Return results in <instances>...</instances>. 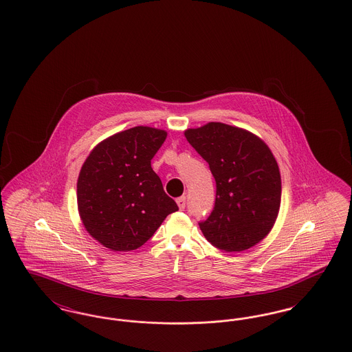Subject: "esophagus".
I'll return each instance as SVG.
<instances>
[{
	"instance_id": "1",
	"label": "esophagus",
	"mask_w": 352,
	"mask_h": 352,
	"mask_svg": "<svg viewBox=\"0 0 352 352\" xmlns=\"http://www.w3.org/2000/svg\"><path fill=\"white\" fill-rule=\"evenodd\" d=\"M177 204H178L179 210H184V207H186V197L178 198V199H177Z\"/></svg>"
}]
</instances>
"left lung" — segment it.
Here are the masks:
<instances>
[{
	"label": "left lung",
	"instance_id": "8db88e82",
	"mask_svg": "<svg viewBox=\"0 0 352 352\" xmlns=\"http://www.w3.org/2000/svg\"><path fill=\"white\" fill-rule=\"evenodd\" d=\"M188 144L208 164L217 182L215 206L199 223L219 250L241 252L270 232L281 203V175L268 145L223 122L187 129Z\"/></svg>",
	"mask_w": 352,
	"mask_h": 352
}]
</instances>
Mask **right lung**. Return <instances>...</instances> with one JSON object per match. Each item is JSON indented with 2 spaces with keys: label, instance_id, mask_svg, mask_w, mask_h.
<instances>
[{
  "label": "right lung",
  "instance_id": "add662e5",
  "mask_svg": "<svg viewBox=\"0 0 352 352\" xmlns=\"http://www.w3.org/2000/svg\"><path fill=\"white\" fill-rule=\"evenodd\" d=\"M166 135L134 126L101 141L87 157L78 178V208L88 234L104 247L137 250L178 211L151 165Z\"/></svg>",
  "mask_w": 352,
  "mask_h": 352
}]
</instances>
